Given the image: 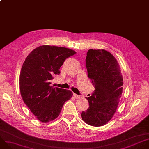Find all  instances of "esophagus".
Wrapping results in <instances>:
<instances>
[{
	"instance_id": "obj_1",
	"label": "esophagus",
	"mask_w": 149,
	"mask_h": 149,
	"mask_svg": "<svg viewBox=\"0 0 149 149\" xmlns=\"http://www.w3.org/2000/svg\"><path fill=\"white\" fill-rule=\"evenodd\" d=\"M73 96H74L75 98H80V95H79L76 94V93H74V94H73Z\"/></svg>"
}]
</instances>
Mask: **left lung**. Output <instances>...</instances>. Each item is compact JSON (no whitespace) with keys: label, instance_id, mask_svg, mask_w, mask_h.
<instances>
[{"label":"left lung","instance_id":"obj_1","mask_svg":"<svg viewBox=\"0 0 149 149\" xmlns=\"http://www.w3.org/2000/svg\"><path fill=\"white\" fill-rule=\"evenodd\" d=\"M86 66L95 90L86 98L89 107L82 112V120L91 126H102L111 120L118 106L123 88V75L118 61L104 49L88 50Z\"/></svg>","mask_w":149,"mask_h":149}]
</instances>
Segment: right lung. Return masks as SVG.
<instances>
[{"mask_svg":"<svg viewBox=\"0 0 149 149\" xmlns=\"http://www.w3.org/2000/svg\"><path fill=\"white\" fill-rule=\"evenodd\" d=\"M76 53L64 47L43 45L31 51L22 65L20 91L25 104L38 120L48 123L57 118L72 92L51 86L54 76L59 75L65 60Z\"/></svg>","mask_w":149,"mask_h":149,"instance_id":"1","label":"right lung"}]
</instances>
